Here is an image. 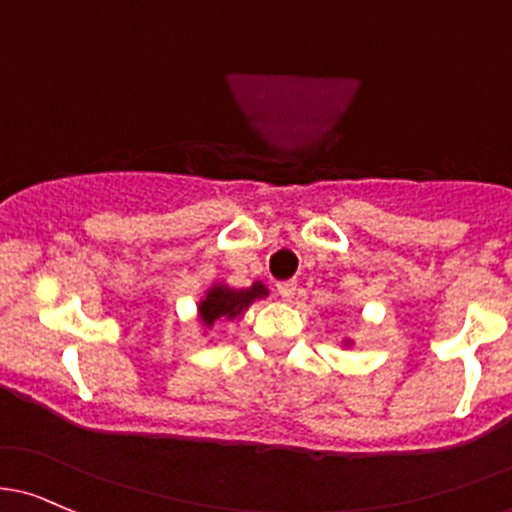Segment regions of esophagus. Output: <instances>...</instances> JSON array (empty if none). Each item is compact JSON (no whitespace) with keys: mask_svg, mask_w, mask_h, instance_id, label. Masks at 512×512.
I'll return each instance as SVG.
<instances>
[{"mask_svg":"<svg viewBox=\"0 0 512 512\" xmlns=\"http://www.w3.org/2000/svg\"><path fill=\"white\" fill-rule=\"evenodd\" d=\"M277 292H279V297L292 299L294 292H297V282H294V279H284V282H277Z\"/></svg>","mask_w":512,"mask_h":512,"instance_id":"34e87169","label":"esophagus"}]
</instances>
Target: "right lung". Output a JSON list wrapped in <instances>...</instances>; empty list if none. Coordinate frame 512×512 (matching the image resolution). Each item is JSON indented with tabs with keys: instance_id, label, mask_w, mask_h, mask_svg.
Returning <instances> with one entry per match:
<instances>
[{
	"instance_id": "add662e5",
	"label": "right lung",
	"mask_w": 512,
	"mask_h": 512,
	"mask_svg": "<svg viewBox=\"0 0 512 512\" xmlns=\"http://www.w3.org/2000/svg\"><path fill=\"white\" fill-rule=\"evenodd\" d=\"M267 294L265 284L255 282L250 289H228V287H213L208 297L201 301L198 311H201V321L206 326H213L220 319H235L240 311L255 299H262Z\"/></svg>"
}]
</instances>
